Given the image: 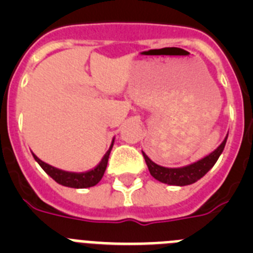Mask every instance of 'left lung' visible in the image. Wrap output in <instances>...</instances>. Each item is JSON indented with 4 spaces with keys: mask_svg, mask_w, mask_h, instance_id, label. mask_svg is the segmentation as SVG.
I'll return each mask as SVG.
<instances>
[{
    "mask_svg": "<svg viewBox=\"0 0 253 253\" xmlns=\"http://www.w3.org/2000/svg\"><path fill=\"white\" fill-rule=\"evenodd\" d=\"M227 138L228 135L220 143V146L215 151L208 154L207 157L196 161V162L191 163V165H187V166L177 167V169H169V167L160 166L156 162H153L143 151L142 153L144 160H146V163L147 166H148L151 175L156 180H158L160 182H163V184L173 185V186H186V185H191L194 182H196L198 180H200L215 165L219 156L222 154L223 149H224Z\"/></svg>",
    "mask_w": 253,
    "mask_h": 253,
    "instance_id": "obj_1",
    "label": "left lung"
}]
</instances>
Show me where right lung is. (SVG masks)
<instances>
[{"label": "right lung", "instance_id": "add662e5", "mask_svg": "<svg viewBox=\"0 0 253 253\" xmlns=\"http://www.w3.org/2000/svg\"><path fill=\"white\" fill-rule=\"evenodd\" d=\"M114 146V139L111 142V146L109 148V151L105 153V156L102 157L101 162L95 167V169H90V171L86 172H69L64 171V169H57V167H53L48 163L43 162V161L38 158L34 153H33V157L40 165V167L44 169V171L50 176L55 182H58L59 185H63L67 187H73V189H86V187L95 186L96 184H99L100 180L102 178L105 173V169L107 166V160H109V156H110V152L113 149Z\"/></svg>", "mask_w": 253, "mask_h": 253}]
</instances>
